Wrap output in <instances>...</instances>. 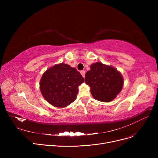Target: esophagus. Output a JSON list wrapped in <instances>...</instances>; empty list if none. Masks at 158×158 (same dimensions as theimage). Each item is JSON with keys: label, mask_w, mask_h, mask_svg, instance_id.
Segmentation results:
<instances>
[{"label": "esophagus", "mask_w": 158, "mask_h": 158, "mask_svg": "<svg viewBox=\"0 0 158 158\" xmlns=\"http://www.w3.org/2000/svg\"><path fill=\"white\" fill-rule=\"evenodd\" d=\"M81 73L82 75V76L85 78V71H81Z\"/></svg>", "instance_id": "1"}]
</instances>
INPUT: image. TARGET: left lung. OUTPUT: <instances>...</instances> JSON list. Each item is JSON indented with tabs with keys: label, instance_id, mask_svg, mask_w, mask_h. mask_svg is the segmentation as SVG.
Wrapping results in <instances>:
<instances>
[{
	"label": "left lung",
	"instance_id": "1",
	"mask_svg": "<svg viewBox=\"0 0 158 158\" xmlns=\"http://www.w3.org/2000/svg\"><path fill=\"white\" fill-rule=\"evenodd\" d=\"M85 82L90 87V92L95 99L109 102L121 92L123 78L113 66L97 62L90 65V70L85 74Z\"/></svg>",
	"mask_w": 158,
	"mask_h": 158
}]
</instances>
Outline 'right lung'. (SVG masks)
<instances>
[{"label": "right lung", "instance_id": "obj_1", "mask_svg": "<svg viewBox=\"0 0 158 158\" xmlns=\"http://www.w3.org/2000/svg\"><path fill=\"white\" fill-rule=\"evenodd\" d=\"M85 81L75 68L63 63L47 69L40 81L41 95L51 105L64 107L77 98L78 87Z\"/></svg>", "mask_w": 158, "mask_h": 158}]
</instances>
